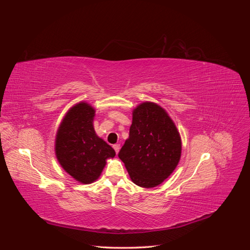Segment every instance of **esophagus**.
Returning a JSON list of instances; mask_svg holds the SVG:
<instances>
[{
	"label": "esophagus",
	"instance_id": "obj_1",
	"mask_svg": "<svg viewBox=\"0 0 250 250\" xmlns=\"http://www.w3.org/2000/svg\"><path fill=\"white\" fill-rule=\"evenodd\" d=\"M112 147H113V149H115V151H116V153L118 154V153H119V151H120V148H121V146H120V144H115V145H113Z\"/></svg>",
	"mask_w": 250,
	"mask_h": 250
}]
</instances>
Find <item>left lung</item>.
<instances>
[{
    "mask_svg": "<svg viewBox=\"0 0 250 250\" xmlns=\"http://www.w3.org/2000/svg\"><path fill=\"white\" fill-rule=\"evenodd\" d=\"M180 155V135L166 110L152 102L134 108L129 138L119 152L133 183L143 188L161 185L175 170Z\"/></svg>",
    "mask_w": 250,
    "mask_h": 250,
    "instance_id": "1",
    "label": "left lung"
}]
</instances>
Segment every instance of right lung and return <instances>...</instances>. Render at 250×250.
<instances>
[{"instance_id": "obj_1", "label": "right lung", "mask_w": 250, "mask_h": 250, "mask_svg": "<svg viewBox=\"0 0 250 250\" xmlns=\"http://www.w3.org/2000/svg\"><path fill=\"white\" fill-rule=\"evenodd\" d=\"M95 109L80 102L66 112L57 130L55 153L63 170L81 184L98 179L107 158L116 155L95 132Z\"/></svg>"}]
</instances>
